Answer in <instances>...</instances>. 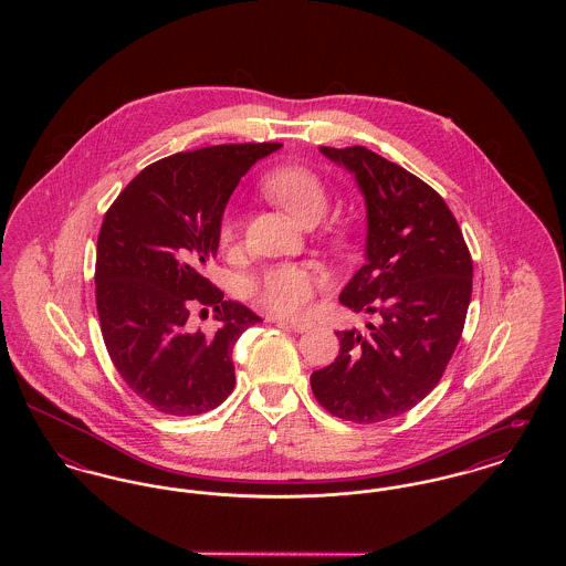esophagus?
<instances>
[{
    "mask_svg": "<svg viewBox=\"0 0 566 566\" xmlns=\"http://www.w3.org/2000/svg\"><path fill=\"white\" fill-rule=\"evenodd\" d=\"M270 323L280 324V326H289V328H293L296 333H305V331H310L312 328V324L310 323H298V321H286V318H277V316H270L268 318Z\"/></svg>",
    "mask_w": 566,
    "mask_h": 566,
    "instance_id": "obj_1",
    "label": "esophagus"
}]
</instances>
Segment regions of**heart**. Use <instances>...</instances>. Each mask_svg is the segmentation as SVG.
Listing matches in <instances>:
<instances>
[{
    "mask_svg": "<svg viewBox=\"0 0 566 566\" xmlns=\"http://www.w3.org/2000/svg\"><path fill=\"white\" fill-rule=\"evenodd\" d=\"M271 199L296 220L316 222L326 210L328 195L323 180L307 167L286 165L271 171L263 182ZM238 235L235 216H227L220 227V240L233 242ZM326 284L323 270L312 263H286L263 271L250 286L252 301L277 316H303Z\"/></svg>",
    "mask_w": 566,
    "mask_h": 566,
    "instance_id": "obj_1",
    "label": "heart"
}]
</instances>
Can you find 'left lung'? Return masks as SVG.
Listing matches in <instances>:
<instances>
[{
  "label": "left lung",
  "instance_id": "1",
  "mask_svg": "<svg viewBox=\"0 0 566 566\" xmlns=\"http://www.w3.org/2000/svg\"><path fill=\"white\" fill-rule=\"evenodd\" d=\"M367 206V263L339 301L377 314L367 333L337 331L339 356L312 374V390L342 420L374 424L401 416L439 384L467 318L473 261L437 190L365 146L328 148Z\"/></svg>",
  "mask_w": 566,
  "mask_h": 566
}]
</instances>
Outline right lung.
<instances>
[{"label": "right lung", "mask_w": 566, "mask_h": 566, "mask_svg": "<svg viewBox=\"0 0 566 566\" xmlns=\"http://www.w3.org/2000/svg\"><path fill=\"white\" fill-rule=\"evenodd\" d=\"M282 144H220L144 167L109 206L95 263L102 335L116 371L144 403L167 416H197L235 386L231 352L261 318L203 275L220 222L243 174ZM212 306L221 326L189 323Z\"/></svg>", "instance_id": "obj_1"}]
</instances>
